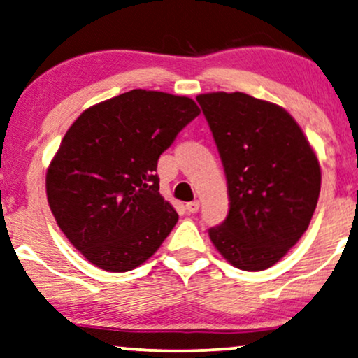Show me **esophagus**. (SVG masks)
<instances>
[{"label": "esophagus", "mask_w": 358, "mask_h": 358, "mask_svg": "<svg viewBox=\"0 0 358 358\" xmlns=\"http://www.w3.org/2000/svg\"><path fill=\"white\" fill-rule=\"evenodd\" d=\"M199 207H201V202L199 201H192V202L185 203V208H187L189 213H196L199 210Z\"/></svg>", "instance_id": "1"}]
</instances>
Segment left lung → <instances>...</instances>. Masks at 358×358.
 Segmentation results:
<instances>
[{"instance_id":"obj_1","label":"left lung","mask_w":358,"mask_h":358,"mask_svg":"<svg viewBox=\"0 0 358 358\" xmlns=\"http://www.w3.org/2000/svg\"><path fill=\"white\" fill-rule=\"evenodd\" d=\"M227 176L230 208L208 230L230 264L262 271L308 230L321 192V166L303 129L280 105L241 92L197 96Z\"/></svg>"}]
</instances>
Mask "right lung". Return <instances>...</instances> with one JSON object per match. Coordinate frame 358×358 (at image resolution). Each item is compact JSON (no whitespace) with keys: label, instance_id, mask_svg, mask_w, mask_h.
I'll use <instances>...</instances> for the list:
<instances>
[{"label":"right lung","instance_id":"1","mask_svg":"<svg viewBox=\"0 0 358 358\" xmlns=\"http://www.w3.org/2000/svg\"><path fill=\"white\" fill-rule=\"evenodd\" d=\"M199 113L189 96L136 88L90 106L67 129L45 192L59 229L92 264L134 270L178 224L159 194L157 159Z\"/></svg>","mask_w":358,"mask_h":358}]
</instances>
